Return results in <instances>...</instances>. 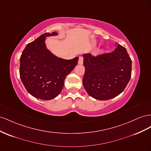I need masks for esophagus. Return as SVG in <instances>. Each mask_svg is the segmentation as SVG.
<instances>
[{"label": "esophagus", "mask_w": 151, "mask_h": 151, "mask_svg": "<svg viewBox=\"0 0 151 151\" xmlns=\"http://www.w3.org/2000/svg\"><path fill=\"white\" fill-rule=\"evenodd\" d=\"M83 61H84V58H83V57H82V56H80L79 58L78 63H79V64H80V65L83 64Z\"/></svg>", "instance_id": "obj_1"}]
</instances>
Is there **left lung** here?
<instances>
[{"label":"left lung","mask_w":151,"mask_h":151,"mask_svg":"<svg viewBox=\"0 0 151 151\" xmlns=\"http://www.w3.org/2000/svg\"><path fill=\"white\" fill-rule=\"evenodd\" d=\"M132 63L126 48L120 44L111 52L84 55V89L97 100H107L117 96L131 78Z\"/></svg>","instance_id":"1"}]
</instances>
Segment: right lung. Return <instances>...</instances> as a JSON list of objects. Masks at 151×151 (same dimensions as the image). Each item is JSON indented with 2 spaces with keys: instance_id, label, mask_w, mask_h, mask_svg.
I'll list each match as a JSON object with an SVG mask.
<instances>
[{
  "instance_id": "add662e5",
  "label": "right lung",
  "mask_w": 151,
  "mask_h": 151,
  "mask_svg": "<svg viewBox=\"0 0 151 151\" xmlns=\"http://www.w3.org/2000/svg\"><path fill=\"white\" fill-rule=\"evenodd\" d=\"M45 33L28 43L19 59V76L27 91L36 99L51 100L62 91L66 76L74 68L79 58L65 60L52 55L46 47Z\"/></svg>"
}]
</instances>
